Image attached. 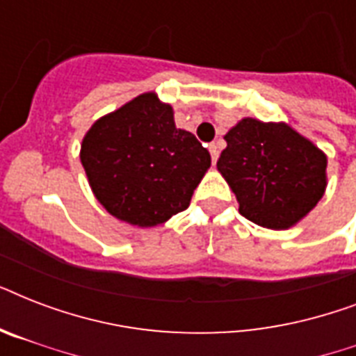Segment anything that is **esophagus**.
Here are the masks:
<instances>
[{
  "label": "esophagus",
  "instance_id": "34e87169",
  "mask_svg": "<svg viewBox=\"0 0 356 356\" xmlns=\"http://www.w3.org/2000/svg\"><path fill=\"white\" fill-rule=\"evenodd\" d=\"M209 151H211V156H212V164L218 161V155H220V147H218V144H214L212 142L211 145H209Z\"/></svg>",
  "mask_w": 356,
  "mask_h": 356
}]
</instances>
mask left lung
I'll list each match as a JSON object with an SVG mask.
<instances>
[{
    "label": "left lung",
    "mask_w": 356,
    "mask_h": 356,
    "mask_svg": "<svg viewBox=\"0 0 356 356\" xmlns=\"http://www.w3.org/2000/svg\"><path fill=\"white\" fill-rule=\"evenodd\" d=\"M223 138L218 172L249 222L284 231L325 194L327 155L288 123L242 118Z\"/></svg>",
    "instance_id": "left-lung-1"
}]
</instances>
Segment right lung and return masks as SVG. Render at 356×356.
<instances>
[{"instance_id": "add662e5", "label": "right lung", "mask_w": 356, "mask_h": 356, "mask_svg": "<svg viewBox=\"0 0 356 356\" xmlns=\"http://www.w3.org/2000/svg\"><path fill=\"white\" fill-rule=\"evenodd\" d=\"M79 156L96 200L136 227H155L184 211L211 168V153L175 127L172 105L155 92L96 120Z\"/></svg>"}]
</instances>
